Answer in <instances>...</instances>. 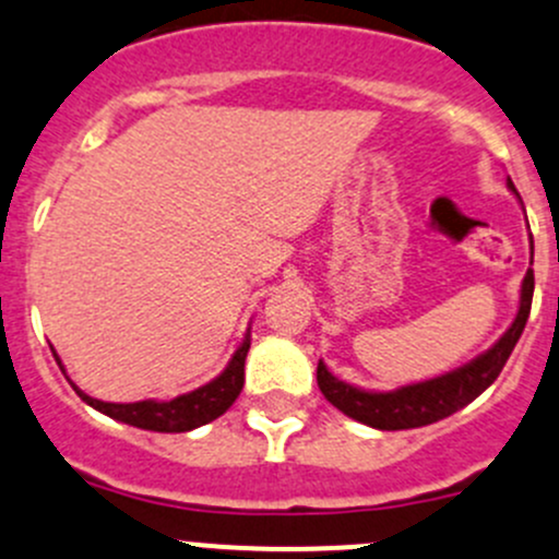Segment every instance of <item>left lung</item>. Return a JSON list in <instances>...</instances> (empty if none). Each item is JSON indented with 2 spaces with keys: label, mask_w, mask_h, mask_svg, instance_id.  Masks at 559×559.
<instances>
[{
  "label": "left lung",
  "mask_w": 559,
  "mask_h": 559,
  "mask_svg": "<svg viewBox=\"0 0 559 559\" xmlns=\"http://www.w3.org/2000/svg\"><path fill=\"white\" fill-rule=\"evenodd\" d=\"M509 186L514 189L511 180ZM533 289L535 275L533 270H527L522 281L520 313H516L514 324L506 330V335L489 352L452 370V373L421 381V384L400 386L394 392H365V389L346 384V381H337L326 370V365L319 362L316 381H319L321 394L337 411L362 421V425L376 427V430H411V427H425L438 419H447V416L465 408L467 403H473L500 376L506 359L511 357L516 341H520L524 324H527L530 306H533Z\"/></svg>",
  "instance_id": "obj_1"
}]
</instances>
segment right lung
I'll return each instance as SVG.
<instances>
[{
  "instance_id": "obj_1",
  "label": "right lung",
  "mask_w": 559,
  "mask_h": 559,
  "mask_svg": "<svg viewBox=\"0 0 559 559\" xmlns=\"http://www.w3.org/2000/svg\"><path fill=\"white\" fill-rule=\"evenodd\" d=\"M251 348V341H243V346L235 352V357L229 359L227 370H224L218 379H213L211 384L194 389L189 394H180L175 400H140V403H105V400L88 397L86 392H81L75 384L78 397L83 403H88L92 408L103 411L110 419L123 421V425L140 427V430H154V432H189L194 427L207 425V421L218 419L229 405L238 400L240 389L246 381V354ZM56 357V352H53ZM59 362V357H56ZM61 368V362H59Z\"/></svg>"
}]
</instances>
